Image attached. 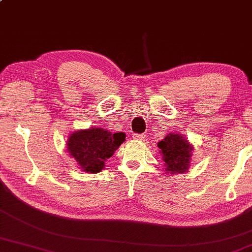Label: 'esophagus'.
I'll return each mask as SVG.
<instances>
[{
  "label": "esophagus",
  "mask_w": 252,
  "mask_h": 252,
  "mask_svg": "<svg viewBox=\"0 0 252 252\" xmlns=\"http://www.w3.org/2000/svg\"><path fill=\"white\" fill-rule=\"evenodd\" d=\"M133 139L136 141H145V135L144 134H133Z\"/></svg>",
  "instance_id": "esophagus-1"
}]
</instances>
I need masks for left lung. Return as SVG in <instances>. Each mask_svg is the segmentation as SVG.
Wrapping results in <instances>:
<instances>
[{"instance_id": "1", "label": "left lung", "mask_w": 252, "mask_h": 252, "mask_svg": "<svg viewBox=\"0 0 252 252\" xmlns=\"http://www.w3.org/2000/svg\"><path fill=\"white\" fill-rule=\"evenodd\" d=\"M158 148L165 162V171L171 174L184 173L189 167V158L193 148L183 135L168 134L163 141L158 142Z\"/></svg>"}]
</instances>
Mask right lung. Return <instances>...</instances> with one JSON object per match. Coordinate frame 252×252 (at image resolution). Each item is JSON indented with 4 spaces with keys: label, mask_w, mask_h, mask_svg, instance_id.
<instances>
[{
    "label": "right lung",
    "mask_w": 252,
    "mask_h": 252,
    "mask_svg": "<svg viewBox=\"0 0 252 252\" xmlns=\"http://www.w3.org/2000/svg\"><path fill=\"white\" fill-rule=\"evenodd\" d=\"M125 140L123 132L111 133L101 127H93L71 134L67 150L82 171L98 173L103 168L104 161L112 157Z\"/></svg>",
    "instance_id": "obj_1"
}]
</instances>
